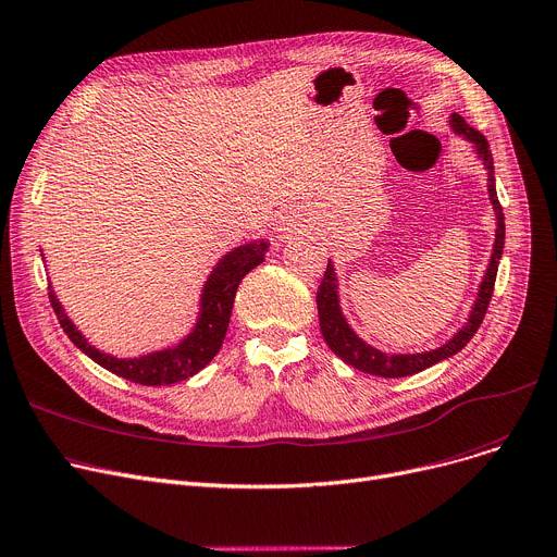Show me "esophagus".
I'll list each match as a JSON object with an SVG mask.
<instances>
[{"mask_svg":"<svg viewBox=\"0 0 557 557\" xmlns=\"http://www.w3.org/2000/svg\"><path fill=\"white\" fill-rule=\"evenodd\" d=\"M299 224L297 222H292V218H287L285 222H283V226H281V232H292V228H297Z\"/></svg>","mask_w":557,"mask_h":557,"instance_id":"34e87169","label":"esophagus"}]
</instances>
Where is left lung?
Masks as SVG:
<instances>
[{
  "label": "left lung",
  "instance_id": "obj_1",
  "mask_svg": "<svg viewBox=\"0 0 557 557\" xmlns=\"http://www.w3.org/2000/svg\"><path fill=\"white\" fill-rule=\"evenodd\" d=\"M449 127L454 135H459L468 144H472V150L481 159L485 175H487V198H490V205H493L495 220H497L490 263L481 278L470 317H468L463 329L456 331L451 339H447L443 346H438L434 350H424V352H384V350L367 344L350 329L348 319L342 312L337 270L333 265V260H329V268H325L323 281L317 289V310H319L321 335H323L325 344H329V348L342 359V362L350 364L352 369L362 371V373H371V375H380V377H405V375H413V373L430 369L436 362H443V359L463 350L468 346V342L474 337V333L479 331V325H481L487 304H490V297H493L497 268H499V260L504 253V240H506L504 211L497 200V186H495L493 152H490L485 137L479 133V129L470 127L461 114H456V112L449 114Z\"/></svg>",
  "mask_w": 557,
  "mask_h": 557
}]
</instances>
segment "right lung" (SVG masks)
Wrapping results in <instances>:
<instances>
[{"mask_svg": "<svg viewBox=\"0 0 557 557\" xmlns=\"http://www.w3.org/2000/svg\"><path fill=\"white\" fill-rule=\"evenodd\" d=\"M268 247L270 243L265 238H258V240L238 245L232 251H226L213 265L211 274L202 285L200 304H198L200 308L190 333L173 346L159 348L139 357H116L106 350H98L78 331V325L67 317V310L62 308L60 299L55 297V289L51 285H49L51 287L49 297L62 331L67 333V337L87 357H91L96 364H101L103 369H108L119 377L146 384V386L175 384V382L188 380L195 373H200L218 355L228 329V319H232V308H234L238 285L253 268L263 263Z\"/></svg>", "mask_w": 557, "mask_h": 557, "instance_id": "1", "label": "right lung"}]
</instances>
